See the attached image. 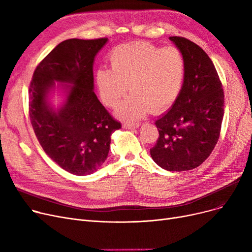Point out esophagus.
I'll list each match as a JSON object with an SVG mask.
<instances>
[{"label":"esophagus","instance_id":"obj_1","mask_svg":"<svg viewBox=\"0 0 252 252\" xmlns=\"http://www.w3.org/2000/svg\"><path fill=\"white\" fill-rule=\"evenodd\" d=\"M123 126L125 128H127V129H133V128H137L140 126V124L139 123H135V124H129V123H125L123 125Z\"/></svg>","mask_w":252,"mask_h":252}]
</instances>
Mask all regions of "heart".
<instances>
[{"label": "heart", "instance_id": "heart-1", "mask_svg": "<svg viewBox=\"0 0 252 252\" xmlns=\"http://www.w3.org/2000/svg\"><path fill=\"white\" fill-rule=\"evenodd\" d=\"M111 68L101 67L96 83L102 101L115 107L124 121H137L148 113L161 112L178 98L185 77V58L174 46L157 47L141 42L114 48L109 56Z\"/></svg>", "mask_w": 252, "mask_h": 252}]
</instances>
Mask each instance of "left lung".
<instances>
[{
	"instance_id": "left-lung-1",
	"label": "left lung",
	"mask_w": 252,
	"mask_h": 252,
	"mask_svg": "<svg viewBox=\"0 0 252 252\" xmlns=\"http://www.w3.org/2000/svg\"><path fill=\"white\" fill-rule=\"evenodd\" d=\"M183 53L185 77L171 108L155 121L159 137L152 159L168 171L199 166L213 152L223 117V91L215 65L195 43L169 36Z\"/></svg>"
}]
</instances>
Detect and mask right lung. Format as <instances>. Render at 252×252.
Here are the masks:
<instances>
[{
	"instance_id": "obj_1",
	"label": "right lung",
	"mask_w": 252,
	"mask_h": 252,
	"mask_svg": "<svg viewBox=\"0 0 252 252\" xmlns=\"http://www.w3.org/2000/svg\"><path fill=\"white\" fill-rule=\"evenodd\" d=\"M107 37L70 38L60 43L39 62L30 86V117L46 154L60 167L76 176L96 171L108 156L111 135L122 127L94 93L93 65ZM66 100L57 111L47 97L55 82Z\"/></svg>"
}]
</instances>
